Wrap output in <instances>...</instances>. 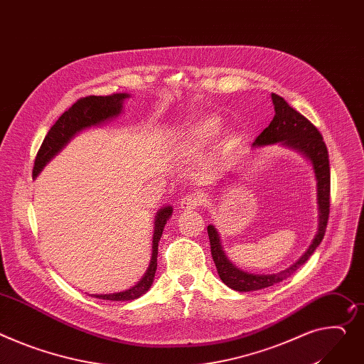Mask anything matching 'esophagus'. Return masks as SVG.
Segmentation results:
<instances>
[{
  "label": "esophagus",
  "mask_w": 364,
  "mask_h": 364,
  "mask_svg": "<svg viewBox=\"0 0 364 364\" xmlns=\"http://www.w3.org/2000/svg\"><path fill=\"white\" fill-rule=\"evenodd\" d=\"M203 203H204L203 195H200V193H188L181 200L179 204H181L182 210H193V208L203 205Z\"/></svg>",
  "instance_id": "esophagus-1"
}]
</instances>
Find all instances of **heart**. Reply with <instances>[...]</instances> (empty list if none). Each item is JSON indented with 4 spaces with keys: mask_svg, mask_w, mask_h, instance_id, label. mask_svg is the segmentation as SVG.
Segmentation results:
<instances>
[{
    "mask_svg": "<svg viewBox=\"0 0 364 364\" xmlns=\"http://www.w3.org/2000/svg\"><path fill=\"white\" fill-rule=\"evenodd\" d=\"M221 132V122L218 118L205 115L189 124L183 135H181L178 149L179 150H191L200 149L208 143Z\"/></svg>",
    "mask_w": 364,
    "mask_h": 364,
    "instance_id": "heart-1",
    "label": "heart"
}]
</instances>
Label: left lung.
<instances>
[{"label": "left lung", "instance_id": "obj_1", "mask_svg": "<svg viewBox=\"0 0 364 364\" xmlns=\"http://www.w3.org/2000/svg\"><path fill=\"white\" fill-rule=\"evenodd\" d=\"M275 115L269 125L257 136L254 147H265L272 144H279L300 153L306 160H309L316 179V204H318V232L307 247L306 252L289 268L275 274H250L237 268L226 255L225 247L221 245L220 235L217 229L210 225L207 228L211 257L214 259L218 277L228 287L236 291H255L267 289L269 286L282 283L289 278L296 269H299L315 249L321 245L329 215V188H331V173H329V159L328 150L323 143V138L316 127L307 121L297 110H294L282 96L275 93L271 95ZM232 176V175H230ZM229 176V178H230Z\"/></svg>", "mask_w": 364, "mask_h": 364}]
</instances>
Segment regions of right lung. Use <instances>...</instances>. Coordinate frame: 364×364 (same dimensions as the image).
<instances>
[{
    "mask_svg": "<svg viewBox=\"0 0 364 364\" xmlns=\"http://www.w3.org/2000/svg\"><path fill=\"white\" fill-rule=\"evenodd\" d=\"M131 97L128 93H114L109 96H89L77 100L67 112L60 117V119L53 124V127L46 134L43 143L38 151L33 178L43 171V167L57 156L71 139L78 135L81 131L89 129L92 127H100L107 121L118 118L122 114L124 100ZM173 208L171 205L161 207L154 217V233H153V249L150 265L139 282L128 290L109 293V294H89L96 299L114 300V301H131L138 299L149 291L154 282V274L157 269V252L159 242L163 235L164 225L171 218Z\"/></svg>",
    "mask_w": 364,
    "mask_h": 364,
    "instance_id": "obj_1",
    "label": "right lung"
}]
</instances>
